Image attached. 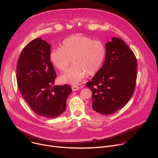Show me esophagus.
<instances>
[{
	"mask_svg": "<svg viewBox=\"0 0 158 158\" xmlns=\"http://www.w3.org/2000/svg\"><path fill=\"white\" fill-rule=\"evenodd\" d=\"M80 89V87L77 85H73L72 87V90L73 91H77V90H79Z\"/></svg>",
	"mask_w": 158,
	"mask_h": 158,
	"instance_id": "34e87169",
	"label": "esophagus"
}]
</instances>
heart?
<instances>
[{
  "label": "heart",
  "mask_w": 158,
  "mask_h": 158,
  "mask_svg": "<svg viewBox=\"0 0 158 158\" xmlns=\"http://www.w3.org/2000/svg\"><path fill=\"white\" fill-rule=\"evenodd\" d=\"M106 52V48L101 41L76 35L65 39L61 48L53 49L50 53V59L53 65L60 71L66 70L73 59L74 65L61 75L60 81L76 85L86 74L93 76L99 71Z\"/></svg>",
  "instance_id": "b5f03b06"
}]
</instances>
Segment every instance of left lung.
Instances as JSON below:
<instances>
[{
  "mask_svg": "<svg viewBox=\"0 0 158 158\" xmlns=\"http://www.w3.org/2000/svg\"><path fill=\"white\" fill-rule=\"evenodd\" d=\"M106 48L102 67L85 85L93 92V110L109 115L123 108L132 96L136 84L137 59L119 38H112Z\"/></svg>",
  "mask_w": 158,
  "mask_h": 158,
  "instance_id": "left-lung-1",
  "label": "left lung"
}]
</instances>
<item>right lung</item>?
Here are the masks:
<instances>
[{
  "label": "right lung",
  "mask_w": 158,
  "mask_h": 158,
  "mask_svg": "<svg viewBox=\"0 0 158 158\" xmlns=\"http://www.w3.org/2000/svg\"><path fill=\"white\" fill-rule=\"evenodd\" d=\"M50 49L40 38L28 43L19 56L16 76L19 91L31 109L39 116L52 119L65 111L72 89L67 84L53 86L56 73Z\"/></svg>",
  "instance_id": "1"
}]
</instances>
